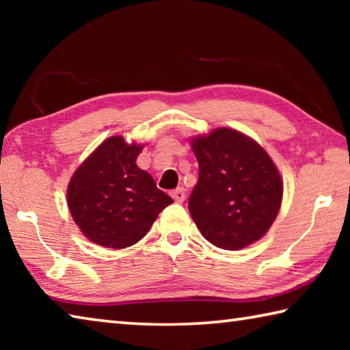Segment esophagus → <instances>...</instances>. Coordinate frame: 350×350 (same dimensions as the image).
Wrapping results in <instances>:
<instances>
[{
    "label": "esophagus",
    "instance_id": "34e87169",
    "mask_svg": "<svg viewBox=\"0 0 350 350\" xmlns=\"http://www.w3.org/2000/svg\"><path fill=\"white\" fill-rule=\"evenodd\" d=\"M171 198H173L177 204H182L183 200L187 199L185 189H183V188H176L174 191H171Z\"/></svg>",
    "mask_w": 350,
    "mask_h": 350
}]
</instances>
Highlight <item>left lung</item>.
Masks as SVG:
<instances>
[{
  "mask_svg": "<svg viewBox=\"0 0 350 350\" xmlns=\"http://www.w3.org/2000/svg\"><path fill=\"white\" fill-rule=\"evenodd\" d=\"M199 180L188 208L200 233L224 250H241L267 233L280 211L282 182L269 154L230 128L193 140Z\"/></svg>",
  "mask_w": 350,
  "mask_h": 350,
  "instance_id": "1",
  "label": "left lung"
}]
</instances>
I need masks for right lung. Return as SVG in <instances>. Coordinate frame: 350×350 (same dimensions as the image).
<instances>
[{
  "label": "right lung",
  "mask_w": 350,
  "mask_h": 350,
  "mask_svg": "<svg viewBox=\"0 0 350 350\" xmlns=\"http://www.w3.org/2000/svg\"><path fill=\"white\" fill-rule=\"evenodd\" d=\"M140 145L120 135L105 140L68 188V206L83 234L108 248L134 245L150 232L165 206L173 204L150 173L135 165Z\"/></svg>",
  "instance_id": "1"
}]
</instances>
